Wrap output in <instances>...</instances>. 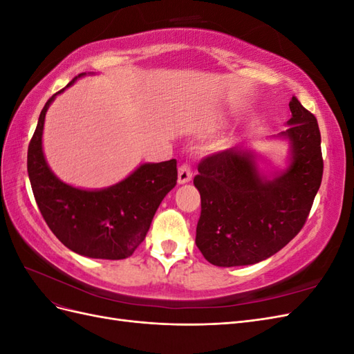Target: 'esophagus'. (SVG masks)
<instances>
[{"mask_svg":"<svg viewBox=\"0 0 354 354\" xmlns=\"http://www.w3.org/2000/svg\"><path fill=\"white\" fill-rule=\"evenodd\" d=\"M192 174H194V171H192V167L189 164L180 165V168H178V183L180 185L187 183V181L192 180Z\"/></svg>","mask_w":354,"mask_h":354,"instance_id":"1","label":"esophagus"}]
</instances>
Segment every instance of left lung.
Masks as SVG:
<instances>
[{"mask_svg": "<svg viewBox=\"0 0 354 354\" xmlns=\"http://www.w3.org/2000/svg\"><path fill=\"white\" fill-rule=\"evenodd\" d=\"M292 118L279 136L292 158L273 180L263 178L254 155L226 149L203 158L194 185L201 194L196 246L214 266H248L269 259L291 242L307 221L322 183L324 158L316 116L294 97Z\"/></svg>", "mask_w": 354, "mask_h": 354, "instance_id": "8db88e82", "label": "left lung"}]
</instances>
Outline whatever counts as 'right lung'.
<instances>
[{
    "label": "right lung",
    "mask_w": 354,
    "mask_h": 354,
    "mask_svg": "<svg viewBox=\"0 0 354 354\" xmlns=\"http://www.w3.org/2000/svg\"><path fill=\"white\" fill-rule=\"evenodd\" d=\"M56 94L42 108L28 147V174L41 216L71 251L90 259H127L145 241L159 203L176 186L177 160L140 165L121 183L103 190L63 183L51 173L42 153L46 112Z\"/></svg>",
    "instance_id": "1"
}]
</instances>
